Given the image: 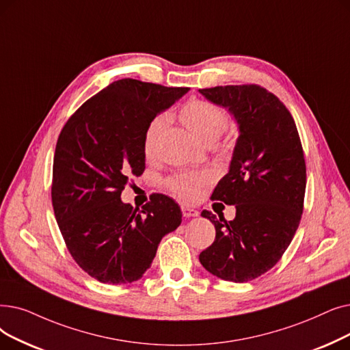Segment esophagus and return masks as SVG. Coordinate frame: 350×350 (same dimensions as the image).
<instances>
[{
	"label": "esophagus",
	"instance_id": "34e87169",
	"mask_svg": "<svg viewBox=\"0 0 350 350\" xmlns=\"http://www.w3.org/2000/svg\"><path fill=\"white\" fill-rule=\"evenodd\" d=\"M181 213H183L185 217H197V216H199V211H197L196 208L187 207V206L181 207Z\"/></svg>",
	"mask_w": 350,
	"mask_h": 350
}]
</instances>
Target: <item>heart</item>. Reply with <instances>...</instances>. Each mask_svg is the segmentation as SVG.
<instances>
[{"instance_id": "obj_1", "label": "heart", "mask_w": 350, "mask_h": 350, "mask_svg": "<svg viewBox=\"0 0 350 350\" xmlns=\"http://www.w3.org/2000/svg\"><path fill=\"white\" fill-rule=\"evenodd\" d=\"M180 120L183 121V124L194 137L206 146L216 143L229 126V118L226 113L217 105L203 100H191L185 104L183 109L180 110ZM167 123H169V118L161 114L151 120V123L147 126L143 135V153L147 157L154 154L159 139ZM207 180V173H197L178 177L172 181L170 186L180 197L191 200L196 197L197 187Z\"/></svg>"}]
</instances>
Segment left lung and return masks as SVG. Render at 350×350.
Returning a JSON list of instances; mask_svg holds the SVG:
<instances>
[{
    "mask_svg": "<svg viewBox=\"0 0 350 350\" xmlns=\"http://www.w3.org/2000/svg\"><path fill=\"white\" fill-rule=\"evenodd\" d=\"M199 93L229 111L239 129L229 172L211 196L234 206L236 217L202 211L216 239L199 259L223 280L249 282L279 262L299 227L306 190L301 143L293 117L266 88L219 85Z\"/></svg>",
    "mask_w": 350,
    "mask_h": 350,
    "instance_id": "left-lung-1",
    "label": "left lung"
}]
</instances>
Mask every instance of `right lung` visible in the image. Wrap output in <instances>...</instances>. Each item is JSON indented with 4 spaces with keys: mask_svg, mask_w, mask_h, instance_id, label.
Instances as JSON below:
<instances>
[{
    "mask_svg": "<svg viewBox=\"0 0 350 350\" xmlns=\"http://www.w3.org/2000/svg\"><path fill=\"white\" fill-rule=\"evenodd\" d=\"M190 88L123 79L75 111L59 134L51 199L77 265L101 283L142 279L161 239L181 223L180 206L157 194L142 210L121 200L130 176L146 169L143 135Z\"/></svg>",
    "mask_w": 350,
    "mask_h": 350,
    "instance_id": "1",
    "label": "right lung"
}]
</instances>
